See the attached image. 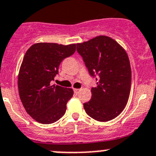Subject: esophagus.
Returning <instances> with one entry per match:
<instances>
[{"mask_svg":"<svg viewBox=\"0 0 156 156\" xmlns=\"http://www.w3.org/2000/svg\"><path fill=\"white\" fill-rule=\"evenodd\" d=\"M80 90L81 89H79V88H74V92H75V94H78V93H79Z\"/></svg>","mask_w":156,"mask_h":156,"instance_id":"obj_1","label":"esophagus"}]
</instances>
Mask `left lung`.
<instances>
[{
    "instance_id": "1",
    "label": "left lung",
    "mask_w": 156,
    "mask_h": 156,
    "mask_svg": "<svg viewBox=\"0 0 156 156\" xmlns=\"http://www.w3.org/2000/svg\"><path fill=\"white\" fill-rule=\"evenodd\" d=\"M91 76L98 74L91 98L84 104L87 114L98 122L117 117L126 107L132 82L130 62L126 51L112 37L99 35L77 44Z\"/></svg>"
}]
</instances>
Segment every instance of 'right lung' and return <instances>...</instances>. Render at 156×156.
<instances>
[{"label":"right lung","instance_id":"obj_1","mask_svg":"<svg viewBox=\"0 0 156 156\" xmlns=\"http://www.w3.org/2000/svg\"><path fill=\"white\" fill-rule=\"evenodd\" d=\"M76 44L68 45L40 42L26 51L18 73L20 98L27 114L41 124H51L65 115L73 96L72 88L51 85L58 67L73 55Z\"/></svg>","mask_w":156,"mask_h":156}]
</instances>
